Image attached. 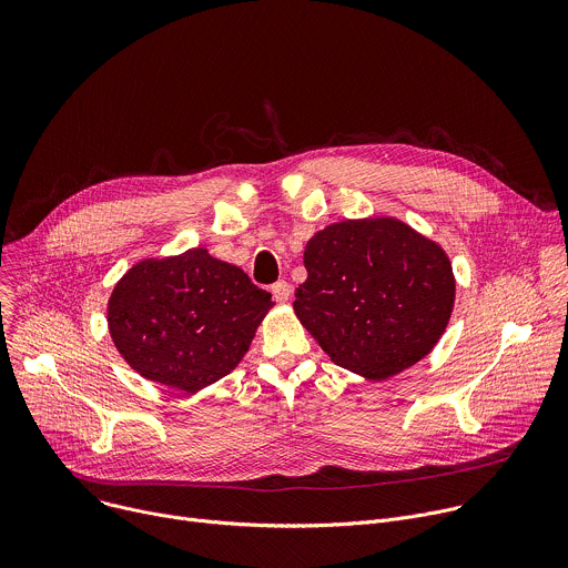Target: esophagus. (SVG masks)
<instances>
[{"instance_id": "1", "label": "esophagus", "mask_w": 568, "mask_h": 568, "mask_svg": "<svg viewBox=\"0 0 568 568\" xmlns=\"http://www.w3.org/2000/svg\"><path fill=\"white\" fill-rule=\"evenodd\" d=\"M272 296H274V301H278V303H287L290 296H292V285H290L287 281L274 283V285H272Z\"/></svg>"}]
</instances>
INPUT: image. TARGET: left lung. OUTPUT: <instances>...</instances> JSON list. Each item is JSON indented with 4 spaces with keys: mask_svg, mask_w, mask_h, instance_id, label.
Here are the masks:
<instances>
[{
    "mask_svg": "<svg viewBox=\"0 0 568 568\" xmlns=\"http://www.w3.org/2000/svg\"><path fill=\"white\" fill-rule=\"evenodd\" d=\"M294 312L328 357L379 382L443 337L456 296L449 256L397 217L328 224L305 245Z\"/></svg>",
    "mask_w": 568,
    "mask_h": 568,
    "instance_id": "left-lung-1",
    "label": "left lung"
}]
</instances>
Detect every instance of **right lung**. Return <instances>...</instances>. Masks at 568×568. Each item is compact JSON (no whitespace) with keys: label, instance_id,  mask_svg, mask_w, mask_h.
I'll return each mask as SVG.
<instances>
[{"label":"right lung","instance_id":"right-lung-1","mask_svg":"<svg viewBox=\"0 0 568 568\" xmlns=\"http://www.w3.org/2000/svg\"><path fill=\"white\" fill-rule=\"evenodd\" d=\"M272 305L240 267L193 247L132 265L110 294L108 328L141 377L197 393L240 364Z\"/></svg>","mask_w":568,"mask_h":568}]
</instances>
